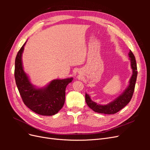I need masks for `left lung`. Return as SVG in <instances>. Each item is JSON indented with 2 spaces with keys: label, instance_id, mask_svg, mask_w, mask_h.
<instances>
[{
  "label": "left lung",
  "instance_id": "obj_1",
  "mask_svg": "<svg viewBox=\"0 0 150 150\" xmlns=\"http://www.w3.org/2000/svg\"><path fill=\"white\" fill-rule=\"evenodd\" d=\"M129 59L131 60V68L133 69V74L130 79L128 87L126 89L123 93L121 94L118 98H117L114 101L110 104H106V105H100V104H98L93 101L91 99L89 95L86 93V102L87 103L88 106L94 111L98 113H103V114L107 115L115 114V113L118 112L125 106H126L131 101L134 91L138 71L135 57L131 51H130L129 52Z\"/></svg>",
  "mask_w": 150,
  "mask_h": 150
}]
</instances>
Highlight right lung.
Wrapping results in <instances>:
<instances>
[{
  "label": "right lung",
  "instance_id": "1",
  "mask_svg": "<svg viewBox=\"0 0 150 150\" xmlns=\"http://www.w3.org/2000/svg\"><path fill=\"white\" fill-rule=\"evenodd\" d=\"M26 42L20 49L16 57L14 76L17 87L22 101L30 110L42 116H52L57 113L65 102L66 88L72 78L54 79L46 88H35L31 84L23 70L22 54Z\"/></svg>",
  "mask_w": 150,
  "mask_h": 150
}]
</instances>
